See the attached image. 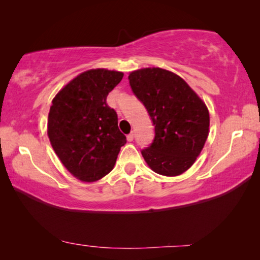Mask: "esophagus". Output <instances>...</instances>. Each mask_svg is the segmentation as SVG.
<instances>
[{
  "mask_svg": "<svg viewBox=\"0 0 260 260\" xmlns=\"http://www.w3.org/2000/svg\"><path fill=\"white\" fill-rule=\"evenodd\" d=\"M134 140V133L133 132H132V133H129L128 135H127V141H128V142H132V141Z\"/></svg>",
  "mask_w": 260,
  "mask_h": 260,
  "instance_id": "34e87169",
  "label": "esophagus"
}]
</instances>
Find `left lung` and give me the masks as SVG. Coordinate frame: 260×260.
I'll use <instances>...</instances> for the list:
<instances>
[{
  "mask_svg": "<svg viewBox=\"0 0 260 260\" xmlns=\"http://www.w3.org/2000/svg\"><path fill=\"white\" fill-rule=\"evenodd\" d=\"M134 95L146 107L155 138L141 153L156 173L175 177L195 162L209 135V110L173 72L147 68L128 76Z\"/></svg>",
  "mask_w": 260,
  "mask_h": 260,
  "instance_id": "1",
  "label": "left lung"
}]
</instances>
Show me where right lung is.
Returning a JSON list of instances; mask_svg holds the SVG:
<instances>
[{"label": "right lung", "instance_id": "1", "mask_svg": "<svg viewBox=\"0 0 260 260\" xmlns=\"http://www.w3.org/2000/svg\"><path fill=\"white\" fill-rule=\"evenodd\" d=\"M124 73L104 69L79 74L52 100L48 136L56 155L77 179L94 182L116 164L126 136L107 98Z\"/></svg>", "mask_w": 260, "mask_h": 260}]
</instances>
